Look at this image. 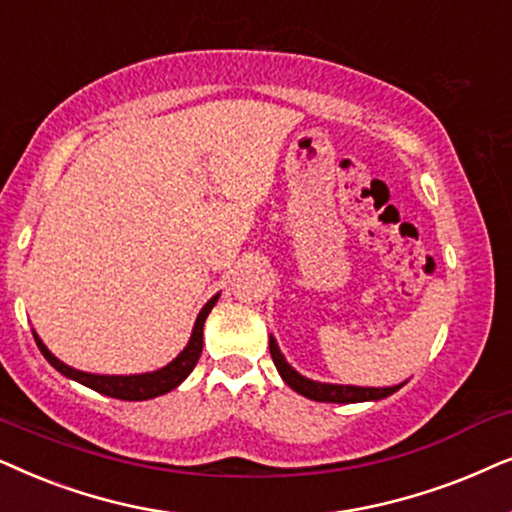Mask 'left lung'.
Instances as JSON below:
<instances>
[{
    "label": "left lung",
    "mask_w": 512,
    "mask_h": 512,
    "mask_svg": "<svg viewBox=\"0 0 512 512\" xmlns=\"http://www.w3.org/2000/svg\"><path fill=\"white\" fill-rule=\"evenodd\" d=\"M269 351L271 358H274V365L278 374H281L285 384H288L292 391H297L304 398L318 400V403H374V400H384L395 391H400L407 381L398 386H386V388H374V386H349V384H327V381H313L304 374H299L295 367H292L285 356L278 349V342L274 337H269Z\"/></svg>",
    "instance_id": "1"
}]
</instances>
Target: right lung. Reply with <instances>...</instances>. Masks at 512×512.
<instances>
[{"label":"right lung","mask_w":512,"mask_h":512,"mask_svg":"<svg viewBox=\"0 0 512 512\" xmlns=\"http://www.w3.org/2000/svg\"><path fill=\"white\" fill-rule=\"evenodd\" d=\"M217 299H220V292L213 295L206 302V306L199 311V316H196V323H194V330H192V337H189V342L185 349H182L177 356L170 360L168 365L159 367V370L154 372H142V374H93V372H81V370H74V367L65 365L63 360L53 356V353L46 349V344L39 339L37 332L32 330L34 335V342H37L39 351L44 353V358L49 360V363L56 367L60 374H65L67 379H74L79 381V384H84L88 388H93V391H98L102 395H109V398H119V400H149V398H156V395H163L168 391H173L185 381L192 370L199 363L201 358V351H203V323H206L208 313L213 311V306L217 304Z\"/></svg>","instance_id":"add662e5"}]
</instances>
